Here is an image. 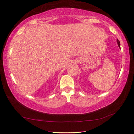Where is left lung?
<instances>
[{
    "label": "left lung",
    "mask_w": 134,
    "mask_h": 134,
    "mask_svg": "<svg viewBox=\"0 0 134 134\" xmlns=\"http://www.w3.org/2000/svg\"><path fill=\"white\" fill-rule=\"evenodd\" d=\"M117 44H118V46L119 48H120V41H119L118 40H117Z\"/></svg>",
    "instance_id": "obj_1"
}]
</instances>
